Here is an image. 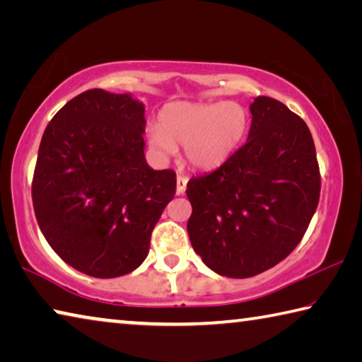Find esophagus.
<instances>
[{"label":"esophagus","mask_w":362,"mask_h":362,"mask_svg":"<svg viewBox=\"0 0 362 362\" xmlns=\"http://www.w3.org/2000/svg\"><path fill=\"white\" fill-rule=\"evenodd\" d=\"M188 179L185 175H177V194H183L187 189Z\"/></svg>","instance_id":"34e87169"}]
</instances>
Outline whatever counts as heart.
<instances>
[{"instance_id":"heart-1","label":"heart","mask_w":362,"mask_h":362,"mask_svg":"<svg viewBox=\"0 0 362 362\" xmlns=\"http://www.w3.org/2000/svg\"><path fill=\"white\" fill-rule=\"evenodd\" d=\"M249 127L247 110L236 102H173L158 115L148 144L159 156H173L183 145L189 166L212 170L241 145Z\"/></svg>"}]
</instances>
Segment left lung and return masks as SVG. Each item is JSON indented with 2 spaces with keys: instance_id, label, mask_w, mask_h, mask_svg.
I'll list each match as a JSON object with an SVG mask.
<instances>
[{
  "instance_id": "1",
  "label": "left lung",
  "mask_w": 362,
  "mask_h": 362,
  "mask_svg": "<svg viewBox=\"0 0 362 362\" xmlns=\"http://www.w3.org/2000/svg\"><path fill=\"white\" fill-rule=\"evenodd\" d=\"M247 142L187 185V230L207 268L250 278L284 260L302 240L321 192L315 142L305 121L272 97L250 103Z\"/></svg>"
}]
</instances>
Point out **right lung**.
Segmentation results:
<instances>
[{"label":"right lung","instance_id":"obj_1","mask_svg":"<svg viewBox=\"0 0 362 362\" xmlns=\"http://www.w3.org/2000/svg\"><path fill=\"white\" fill-rule=\"evenodd\" d=\"M145 105L90 89L42 134L32 185L49 246L78 272L118 278L142 265L151 231L175 194V173L145 159Z\"/></svg>","mask_w":362,"mask_h":362}]
</instances>
